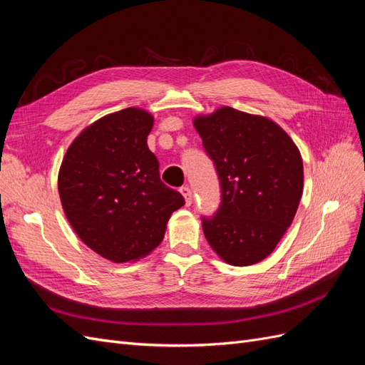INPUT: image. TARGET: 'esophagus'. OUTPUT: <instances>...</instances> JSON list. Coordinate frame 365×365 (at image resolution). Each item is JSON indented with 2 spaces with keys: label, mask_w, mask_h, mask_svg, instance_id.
<instances>
[{
  "label": "esophagus",
  "mask_w": 365,
  "mask_h": 365,
  "mask_svg": "<svg viewBox=\"0 0 365 365\" xmlns=\"http://www.w3.org/2000/svg\"><path fill=\"white\" fill-rule=\"evenodd\" d=\"M180 192H181V195L184 196V200H185V204H187V205H190V204H192V200H193V196H192V190H190V187H187V185H184V187H181V189H180Z\"/></svg>",
  "instance_id": "esophagus-1"
}]
</instances>
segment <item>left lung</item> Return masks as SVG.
Instances as JSON below:
<instances>
[{"label": "left lung", "instance_id": "1", "mask_svg": "<svg viewBox=\"0 0 365 365\" xmlns=\"http://www.w3.org/2000/svg\"><path fill=\"white\" fill-rule=\"evenodd\" d=\"M215 161L222 202L202 217L205 239L233 267L267 259L292 224L303 193V160L292 138L268 117L222 106L193 118Z\"/></svg>", "mask_w": 365, "mask_h": 365}]
</instances>
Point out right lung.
<instances>
[{
	"instance_id": "add662e5",
	"label": "right lung",
	"mask_w": 365,
	"mask_h": 365,
	"mask_svg": "<svg viewBox=\"0 0 365 365\" xmlns=\"http://www.w3.org/2000/svg\"><path fill=\"white\" fill-rule=\"evenodd\" d=\"M153 115L141 108L108 114L77 135L62 160L63 213L83 244L114 263L146 257L185 201L160 180L148 148Z\"/></svg>"
}]
</instances>
